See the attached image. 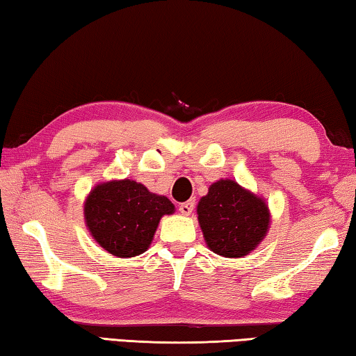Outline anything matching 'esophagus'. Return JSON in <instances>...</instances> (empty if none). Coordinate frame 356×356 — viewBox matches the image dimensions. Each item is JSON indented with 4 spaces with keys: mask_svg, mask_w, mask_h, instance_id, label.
Returning a JSON list of instances; mask_svg holds the SVG:
<instances>
[{
    "mask_svg": "<svg viewBox=\"0 0 356 356\" xmlns=\"http://www.w3.org/2000/svg\"><path fill=\"white\" fill-rule=\"evenodd\" d=\"M195 209V200H188L187 202H182V204L179 206V211L184 213V216H190L191 212H193Z\"/></svg>",
    "mask_w": 356,
    "mask_h": 356,
    "instance_id": "esophagus-1",
    "label": "esophagus"
}]
</instances>
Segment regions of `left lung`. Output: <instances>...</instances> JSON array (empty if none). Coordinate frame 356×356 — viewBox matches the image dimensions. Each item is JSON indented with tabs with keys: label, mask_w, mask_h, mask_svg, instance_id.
Here are the masks:
<instances>
[{
	"label": "left lung",
	"mask_w": 356,
	"mask_h": 356,
	"mask_svg": "<svg viewBox=\"0 0 356 356\" xmlns=\"http://www.w3.org/2000/svg\"><path fill=\"white\" fill-rule=\"evenodd\" d=\"M198 220L209 249L227 258L250 253L268 233L269 211L261 198L234 180H218L198 202Z\"/></svg>",
	"instance_id": "left-lung-1"
}]
</instances>
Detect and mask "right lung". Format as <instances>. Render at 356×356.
<instances>
[{
    "label": "right lung",
    "instance_id": "obj_1",
    "mask_svg": "<svg viewBox=\"0 0 356 356\" xmlns=\"http://www.w3.org/2000/svg\"><path fill=\"white\" fill-rule=\"evenodd\" d=\"M83 212L95 241L112 255L129 258L147 250L160 218L172 213L174 204L125 179L95 187Z\"/></svg>",
    "mask_w": 356,
    "mask_h": 356
}]
</instances>
